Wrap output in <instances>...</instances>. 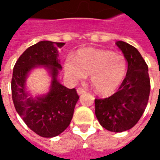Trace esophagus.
<instances>
[{"label": "esophagus", "mask_w": 160, "mask_h": 160, "mask_svg": "<svg viewBox=\"0 0 160 160\" xmlns=\"http://www.w3.org/2000/svg\"><path fill=\"white\" fill-rule=\"evenodd\" d=\"M77 92H78L79 95H80V94H83L85 93V92H87V91L85 90V89H83V88H81V87H79V88L77 89Z\"/></svg>", "instance_id": "esophagus-1"}]
</instances>
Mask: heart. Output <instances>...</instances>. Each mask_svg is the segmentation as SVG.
I'll return each mask as SVG.
<instances>
[{
	"label": "heart",
	"instance_id": "b5f03b06",
	"mask_svg": "<svg viewBox=\"0 0 160 160\" xmlns=\"http://www.w3.org/2000/svg\"><path fill=\"white\" fill-rule=\"evenodd\" d=\"M64 68L74 80H82L91 74V84L102 94L114 92L122 82L127 61L124 56L104 49L85 48L80 49L73 58L68 57Z\"/></svg>",
	"mask_w": 160,
	"mask_h": 160
}]
</instances>
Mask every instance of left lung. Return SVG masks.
<instances>
[{
    "mask_svg": "<svg viewBox=\"0 0 160 160\" xmlns=\"http://www.w3.org/2000/svg\"><path fill=\"white\" fill-rule=\"evenodd\" d=\"M117 45L128 62L126 77L113 95L95 98V114L102 127L118 133L128 130L141 119L151 84L148 64L138 49L123 41H118Z\"/></svg>",
    "mask_w": 160,
    "mask_h": 160,
    "instance_id": "8db88e82",
    "label": "left lung"
}]
</instances>
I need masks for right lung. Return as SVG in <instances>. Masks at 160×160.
Returning <instances> with one entry per match:
<instances>
[{"instance_id": "1", "label": "right lung", "mask_w": 160, "mask_h": 160, "mask_svg": "<svg viewBox=\"0 0 160 160\" xmlns=\"http://www.w3.org/2000/svg\"><path fill=\"white\" fill-rule=\"evenodd\" d=\"M64 45L65 42H38L26 49L13 67L11 89L16 111L27 127L42 137H55L69 126L80 98L74 88H67L56 79L62 68L57 49ZM37 66H48L53 80L49 93L33 100L25 92V79Z\"/></svg>"}]
</instances>
